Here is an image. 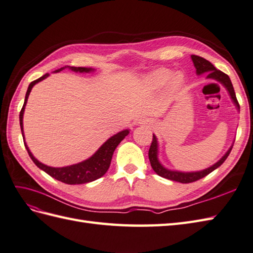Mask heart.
I'll return each mask as SVG.
<instances>
[{"instance_id":"b5f03b06","label":"heart","mask_w":253,"mask_h":253,"mask_svg":"<svg viewBox=\"0 0 253 253\" xmlns=\"http://www.w3.org/2000/svg\"><path fill=\"white\" fill-rule=\"evenodd\" d=\"M172 76V71L170 69L167 68H159L157 70L153 71L152 74L148 75L145 78V82L150 87L152 88H159L161 86H164L165 84L168 83V81L170 80V78ZM184 80L183 77L180 75H177L174 77L173 79V86L174 87H178L183 84Z\"/></svg>"}]
</instances>
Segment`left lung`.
Segmentation results:
<instances>
[{
	"label": "left lung",
	"instance_id": "obj_1",
	"mask_svg": "<svg viewBox=\"0 0 253 253\" xmlns=\"http://www.w3.org/2000/svg\"><path fill=\"white\" fill-rule=\"evenodd\" d=\"M191 60L193 62L194 67H196V73L198 76L201 75H205L206 79H211V80H216L220 84H222L224 88L228 90V93L231 97L232 102L234 103V106L236 107V110L239 112V105L238 101L236 99V95L234 92V87L232 85V82L230 80V78L228 75H225L222 71L218 70L213 65L209 62L207 60L203 59V57L198 56V55H191ZM233 143L231 144L230 148L226 153L223 155V156L220 158L216 164H213L212 166L206 168L204 170L201 171H191V172H183V171H176V170H171L166 168L163 164L160 163V160L158 158L159 155V144L156 135L153 134V141L150 147V151H148V158H150L151 161V166L153 168V170L156 172L159 176L165 177L171 180H175V182L178 183H183V184H188L196 182V180L205 177L207 174L211 173L213 170H216L217 168L221 166L224 160L228 158L229 154L232 151Z\"/></svg>",
	"mask_w": 253,
	"mask_h": 253
}]
</instances>
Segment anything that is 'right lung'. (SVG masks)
<instances>
[{"label": "right lung", "mask_w": 253, "mask_h": 253, "mask_svg": "<svg viewBox=\"0 0 253 253\" xmlns=\"http://www.w3.org/2000/svg\"><path fill=\"white\" fill-rule=\"evenodd\" d=\"M64 69H69L71 71H75V73H80V74H87V73H93L95 71L94 68L90 67H73V66H64L60 69H56L53 73H60V71ZM50 75L46 74L42 77L38 78L37 80L31 82L30 85L28 87L27 94H25V99L23 107L21 109L20 115H19V120H20V127H21V131H22V137L24 141V145L25 148L30 155L31 159L33 160V163L42 169V171L49 174L50 176H52L53 178L60 180L62 183L65 184H69V185H79V184H85L93 182V180H96L100 178L102 175H105L106 172L108 171L110 164H111V159L113 156V153L115 151V148L118 147V145L121 143V142L124 140V138L129 133V129H124L118 133L113 134L112 137H110L105 143H103L98 150H97L92 156L89 158L81 161V163H78L71 166H66V167H62V168H54V167H49L42 164L41 161H38L34 156L33 154L31 153L30 148L28 147L27 143H25L24 140V133H23V114H24V109L25 106H27L28 98L30 96V93L32 88L37 84L38 82H41L42 80L46 79Z\"/></svg>", "instance_id": "1"}]
</instances>
